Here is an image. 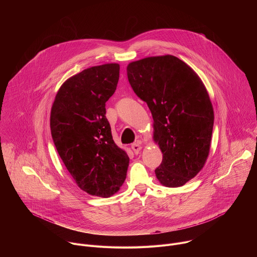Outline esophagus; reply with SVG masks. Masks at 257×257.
<instances>
[{
    "label": "esophagus",
    "instance_id": "obj_1",
    "mask_svg": "<svg viewBox=\"0 0 257 257\" xmlns=\"http://www.w3.org/2000/svg\"><path fill=\"white\" fill-rule=\"evenodd\" d=\"M132 149H133V151H134V153L135 154H138L139 152H140V150L142 149V147H141V145L140 144H138V143H134V144H132Z\"/></svg>",
    "mask_w": 257,
    "mask_h": 257
}]
</instances>
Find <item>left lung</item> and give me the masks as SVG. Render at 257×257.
Instances as JSON below:
<instances>
[{"label": "left lung", "mask_w": 257, "mask_h": 257, "mask_svg": "<svg viewBox=\"0 0 257 257\" xmlns=\"http://www.w3.org/2000/svg\"><path fill=\"white\" fill-rule=\"evenodd\" d=\"M127 76L153 117V138L163 154L157 179L166 187L184 185L203 168L210 150L214 113L204 84L172 55L132 62Z\"/></svg>", "instance_id": "left-lung-1"}]
</instances>
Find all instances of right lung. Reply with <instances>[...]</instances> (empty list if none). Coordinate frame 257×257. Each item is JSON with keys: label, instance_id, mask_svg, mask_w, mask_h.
<instances>
[{"label": "right lung", "instance_id": "obj_1", "mask_svg": "<svg viewBox=\"0 0 257 257\" xmlns=\"http://www.w3.org/2000/svg\"><path fill=\"white\" fill-rule=\"evenodd\" d=\"M119 71V64L112 63L69 78L55 97L50 117L54 144L71 176L83 191L104 198L120 189L129 165L105 116Z\"/></svg>", "mask_w": 257, "mask_h": 257}]
</instances>
